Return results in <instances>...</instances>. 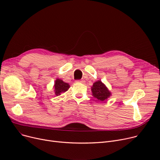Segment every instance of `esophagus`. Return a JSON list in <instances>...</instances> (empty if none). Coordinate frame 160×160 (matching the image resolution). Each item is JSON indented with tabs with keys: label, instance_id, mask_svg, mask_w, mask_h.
<instances>
[{
	"label": "esophagus",
	"instance_id": "obj_1",
	"mask_svg": "<svg viewBox=\"0 0 160 160\" xmlns=\"http://www.w3.org/2000/svg\"><path fill=\"white\" fill-rule=\"evenodd\" d=\"M78 82H82V83H83V82H85V81H84V80H78Z\"/></svg>",
	"mask_w": 160,
	"mask_h": 160
}]
</instances>
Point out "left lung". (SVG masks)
Here are the masks:
<instances>
[{
  "mask_svg": "<svg viewBox=\"0 0 160 160\" xmlns=\"http://www.w3.org/2000/svg\"><path fill=\"white\" fill-rule=\"evenodd\" d=\"M92 96L98 100L104 101L111 96V92L101 81H97L93 83L91 87Z\"/></svg>",
  "mask_w": 160,
  "mask_h": 160,
  "instance_id": "left-lung-1",
  "label": "left lung"
}]
</instances>
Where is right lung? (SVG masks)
<instances>
[{
	"label": "right lung",
	"mask_w": 160,
	"mask_h": 160,
	"mask_svg": "<svg viewBox=\"0 0 160 160\" xmlns=\"http://www.w3.org/2000/svg\"><path fill=\"white\" fill-rule=\"evenodd\" d=\"M54 87V94H56V96H59L61 94L62 92H65L66 91H67L70 86L68 83L63 81L62 79H57L55 81Z\"/></svg>",
	"instance_id": "obj_1"
}]
</instances>
